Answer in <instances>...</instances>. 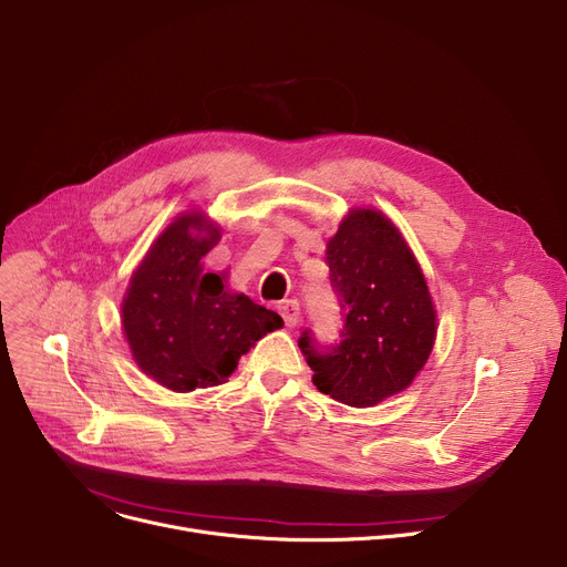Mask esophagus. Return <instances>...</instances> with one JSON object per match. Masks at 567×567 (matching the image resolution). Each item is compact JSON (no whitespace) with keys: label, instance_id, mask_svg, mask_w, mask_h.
<instances>
[{"label":"esophagus","instance_id":"esophagus-1","mask_svg":"<svg viewBox=\"0 0 567 567\" xmlns=\"http://www.w3.org/2000/svg\"><path fill=\"white\" fill-rule=\"evenodd\" d=\"M280 315H282V319H285V323H287L289 328L298 326V321H300V306H298V300H285V303H280Z\"/></svg>","mask_w":567,"mask_h":567}]
</instances>
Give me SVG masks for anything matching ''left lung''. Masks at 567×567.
Returning <instances> with one entry per match:
<instances>
[{
  "mask_svg": "<svg viewBox=\"0 0 567 567\" xmlns=\"http://www.w3.org/2000/svg\"><path fill=\"white\" fill-rule=\"evenodd\" d=\"M330 285L342 308L339 344L298 339L319 392L369 408L405 390L435 344V308L417 259L394 223L351 209L326 246Z\"/></svg>",
  "mask_w": 567,
  "mask_h": 567,
  "instance_id": "obj_1",
  "label": "left lung"
}]
</instances>
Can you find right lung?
<instances>
[{"label": "right lung", "instance_id": "obj_1", "mask_svg": "<svg viewBox=\"0 0 567 567\" xmlns=\"http://www.w3.org/2000/svg\"><path fill=\"white\" fill-rule=\"evenodd\" d=\"M220 230L203 212L179 214L134 271L123 328L136 364L173 392L214 388L230 379L255 342L282 328V317L246 293H230L200 259Z\"/></svg>", "mask_w": 567, "mask_h": 567}]
</instances>
